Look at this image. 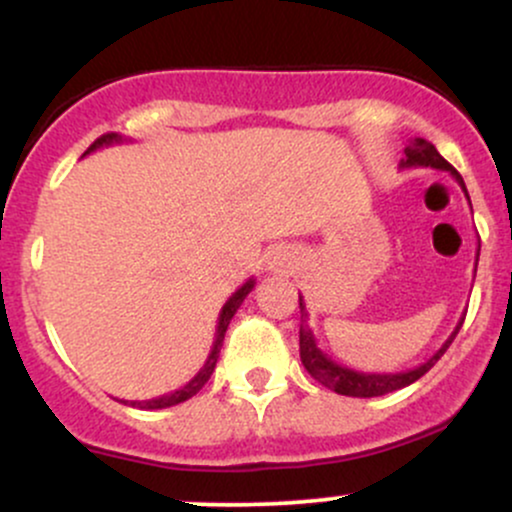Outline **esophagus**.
<instances>
[{
	"mask_svg": "<svg viewBox=\"0 0 512 512\" xmlns=\"http://www.w3.org/2000/svg\"><path fill=\"white\" fill-rule=\"evenodd\" d=\"M267 267L274 269V272H291V269H293V255L289 250L276 248V250L269 252Z\"/></svg>",
	"mask_w": 512,
	"mask_h": 512,
	"instance_id": "esophagus-1",
	"label": "esophagus"
}]
</instances>
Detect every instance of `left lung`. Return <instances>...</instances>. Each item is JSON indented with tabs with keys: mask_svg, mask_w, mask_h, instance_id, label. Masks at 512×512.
<instances>
[{
	"mask_svg": "<svg viewBox=\"0 0 512 512\" xmlns=\"http://www.w3.org/2000/svg\"><path fill=\"white\" fill-rule=\"evenodd\" d=\"M399 168L445 170V173H450L452 178L457 180V185L462 187L464 197L469 199L462 175L457 173V170L452 168L450 163L438 154L436 146H433L431 142H426V139H421V137L409 139V144L404 146V158L399 161ZM469 207H472V202H469ZM479 248H481V245H479ZM477 262H479V252H477ZM474 274H477V269H474ZM298 301H301V320H303L301 322V332H298V337H301V361H303V366L310 375H313L317 383L330 387V390L337 392V395H346V397H380V395H387V392L402 390V387L416 383V380H419L421 375H426L428 370L436 366L438 358L443 356L445 351H448V346L452 344V339H455V334L460 332V327L464 322V315H462L460 320H457L455 330H452L450 337L443 342V346H440V349L431 358H426L424 363H419L416 368L399 370V373H363V370L342 366V363L334 361L332 356H327L325 351L317 346L315 334L308 325V310H305L303 296H298ZM464 313H467V310H464Z\"/></svg>",
	"mask_w": 512,
	"mask_h": 512,
	"instance_id": "1",
	"label": "left lung"
}]
</instances>
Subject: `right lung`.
<instances>
[{"mask_svg":"<svg viewBox=\"0 0 512 512\" xmlns=\"http://www.w3.org/2000/svg\"><path fill=\"white\" fill-rule=\"evenodd\" d=\"M122 142H129V139H125L122 134H117V132L103 134L101 139H96V142L88 146V149L84 151V156L93 154L96 149H103V146H113V144H122ZM252 289H255V279H248L236 293H233L231 298H228L226 303H223V308L219 313V322H216L214 344H211L207 361H204V366L197 370V375L190 380V383L182 385L180 390H173V392H168V395H161V397H154V399H142V402H139V399H120V402H125V404H129V407H137V409H166V407H175V404H180V402H187L190 397H195L197 392L204 387V383H207V380L211 378V373H214L228 325H231L233 315L238 313V308L243 305V301L248 298V293Z\"/></svg>","mask_w":512,"mask_h":512,"instance_id":"obj_1","label":"right lung"}]
</instances>
